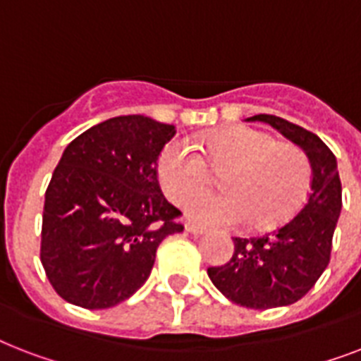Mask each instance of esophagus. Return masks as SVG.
Masks as SVG:
<instances>
[{
	"label": "esophagus",
	"instance_id": "34e87169",
	"mask_svg": "<svg viewBox=\"0 0 361 361\" xmlns=\"http://www.w3.org/2000/svg\"><path fill=\"white\" fill-rule=\"evenodd\" d=\"M185 231L191 232V234H202V232H206V228L200 225H195V223H187Z\"/></svg>",
	"mask_w": 361,
	"mask_h": 361
}]
</instances>
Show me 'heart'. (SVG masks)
Here are the masks:
<instances>
[{"label": "heart", "mask_w": 361, "mask_h": 361, "mask_svg": "<svg viewBox=\"0 0 361 361\" xmlns=\"http://www.w3.org/2000/svg\"><path fill=\"white\" fill-rule=\"evenodd\" d=\"M202 153L191 142H169L157 161L159 183L176 204L206 191L214 170H225V192L202 195L187 214L202 225L236 226L249 221L255 228H269L296 214L307 198L313 169L307 153L296 144L277 142L255 127L217 130L202 142Z\"/></svg>", "instance_id": "1"}]
</instances>
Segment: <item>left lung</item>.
Instances as JSON below:
<instances>
[{
    "label": "left lung",
    "instance_id": "obj_1",
    "mask_svg": "<svg viewBox=\"0 0 361 361\" xmlns=\"http://www.w3.org/2000/svg\"><path fill=\"white\" fill-rule=\"evenodd\" d=\"M303 147L313 169L311 192L279 228L255 238H232L234 252L223 266L208 268L212 283L231 302L247 309H271L302 300L319 281L331 255V240L341 214V180L336 155L311 130L279 116L258 114Z\"/></svg>",
    "mask_w": 361,
    "mask_h": 361
}]
</instances>
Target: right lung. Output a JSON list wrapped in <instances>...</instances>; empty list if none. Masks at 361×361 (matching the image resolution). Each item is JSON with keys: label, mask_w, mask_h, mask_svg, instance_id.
I'll return each mask as SVG.
<instances>
[{"label": "right lung", "mask_w": 361, "mask_h": 361, "mask_svg": "<svg viewBox=\"0 0 361 361\" xmlns=\"http://www.w3.org/2000/svg\"><path fill=\"white\" fill-rule=\"evenodd\" d=\"M174 125L118 116L76 136L48 183L41 262L65 302L109 309L152 274L159 243L183 231L161 192L157 161Z\"/></svg>", "instance_id": "add662e5"}]
</instances>
